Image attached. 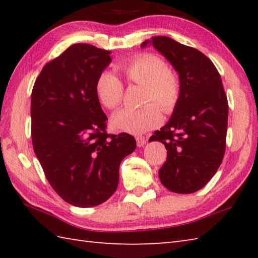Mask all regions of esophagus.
<instances>
[{"mask_svg": "<svg viewBox=\"0 0 258 258\" xmlns=\"http://www.w3.org/2000/svg\"><path fill=\"white\" fill-rule=\"evenodd\" d=\"M146 143V139L144 136H136V144H138L139 147L144 146Z\"/></svg>", "mask_w": 258, "mask_h": 258, "instance_id": "esophagus-1", "label": "esophagus"}]
</instances>
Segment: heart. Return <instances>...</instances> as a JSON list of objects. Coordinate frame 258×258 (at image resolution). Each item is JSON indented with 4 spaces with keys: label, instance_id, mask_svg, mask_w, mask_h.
<instances>
[{
    "label": "heart",
    "instance_id": "1",
    "mask_svg": "<svg viewBox=\"0 0 258 258\" xmlns=\"http://www.w3.org/2000/svg\"><path fill=\"white\" fill-rule=\"evenodd\" d=\"M118 71L128 83L144 86L142 103L146 105L139 109L125 108L115 114V127L126 133L142 134L161 123L160 108L164 113L173 112L179 98V79L163 58L153 54H140L119 64ZM95 91L101 103L109 109L117 108L123 101L122 81L109 71H103L98 75Z\"/></svg>",
    "mask_w": 258,
    "mask_h": 258
}]
</instances>
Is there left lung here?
I'll return each instance as SVG.
<instances>
[{"label":"left lung","mask_w":258,"mask_h":258,"mask_svg":"<svg viewBox=\"0 0 258 258\" xmlns=\"http://www.w3.org/2000/svg\"><path fill=\"white\" fill-rule=\"evenodd\" d=\"M149 44L173 65L180 84L171 118L150 139L167 150L158 175L168 190L194 193L215 175L225 153L228 103L221 75L202 52L171 37L154 36L141 47Z\"/></svg>","instance_id":"obj_1"}]
</instances>
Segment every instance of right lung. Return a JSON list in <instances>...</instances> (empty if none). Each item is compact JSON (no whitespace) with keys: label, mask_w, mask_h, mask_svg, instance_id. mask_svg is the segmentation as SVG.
Wrapping results in <instances>:
<instances>
[{"label":"right lung","mask_w":258,"mask_h":258,"mask_svg":"<svg viewBox=\"0 0 258 258\" xmlns=\"http://www.w3.org/2000/svg\"><path fill=\"white\" fill-rule=\"evenodd\" d=\"M111 52L78 43L44 65L31 95L32 143L45 176L71 205L93 207L118 185L120 162L136 149L132 135L106 133L95 91Z\"/></svg>","instance_id":"obj_1"}]
</instances>
